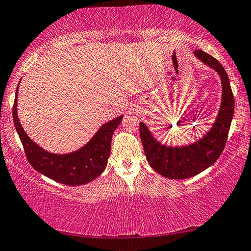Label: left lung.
<instances>
[{"label":"left lung","instance_id":"obj_1","mask_svg":"<svg viewBox=\"0 0 251 251\" xmlns=\"http://www.w3.org/2000/svg\"><path fill=\"white\" fill-rule=\"evenodd\" d=\"M195 54L203 63L216 70L221 76L223 85L220 114L209 133H207L203 139L188 147H166L157 142L147 126L140 123L141 141L148 162L160 175L173 179L192 177L209 167L220 158L226 144L234 112V97L224 67L214 56L202 50H196Z\"/></svg>","mask_w":251,"mask_h":251}]
</instances>
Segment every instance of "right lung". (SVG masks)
<instances>
[{"label":"right lung","instance_id":"obj_1","mask_svg":"<svg viewBox=\"0 0 251 251\" xmlns=\"http://www.w3.org/2000/svg\"><path fill=\"white\" fill-rule=\"evenodd\" d=\"M17 94L18 87L12 108L13 123L27 160L37 172L62 184L80 185L93 181L104 171L110 153L112 134L121 124L123 116L104 124L90 142L78 151L69 154H53L35 144L25 133L17 115Z\"/></svg>","mask_w":251,"mask_h":251}]
</instances>
